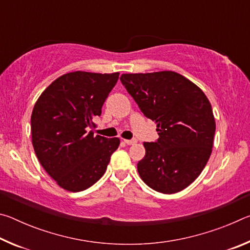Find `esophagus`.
Listing matches in <instances>:
<instances>
[{
  "label": "esophagus",
  "instance_id": "esophagus-1",
  "mask_svg": "<svg viewBox=\"0 0 250 250\" xmlns=\"http://www.w3.org/2000/svg\"><path fill=\"white\" fill-rule=\"evenodd\" d=\"M125 145L131 146V145H134V143H137V140H124Z\"/></svg>",
  "mask_w": 250,
  "mask_h": 250
}]
</instances>
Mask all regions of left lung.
<instances>
[{
	"instance_id": "obj_1",
	"label": "left lung",
	"mask_w": 250,
	"mask_h": 250,
	"mask_svg": "<svg viewBox=\"0 0 250 250\" xmlns=\"http://www.w3.org/2000/svg\"><path fill=\"white\" fill-rule=\"evenodd\" d=\"M120 80L159 139L145 142L139 175L152 189L173 194L201 174L213 147L215 119L208 99L195 83L175 71L124 74Z\"/></svg>"
}]
</instances>
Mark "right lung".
I'll return each mask as SVG.
<instances>
[{
    "instance_id": "add662e5",
    "label": "right lung",
    "mask_w": 250,
    "mask_h": 250,
    "mask_svg": "<svg viewBox=\"0 0 250 250\" xmlns=\"http://www.w3.org/2000/svg\"><path fill=\"white\" fill-rule=\"evenodd\" d=\"M119 73L74 71L49 84L34 105L32 142L49 176L66 191L80 192L104 174L119 138L94 135L95 118Z\"/></svg>"
}]
</instances>
